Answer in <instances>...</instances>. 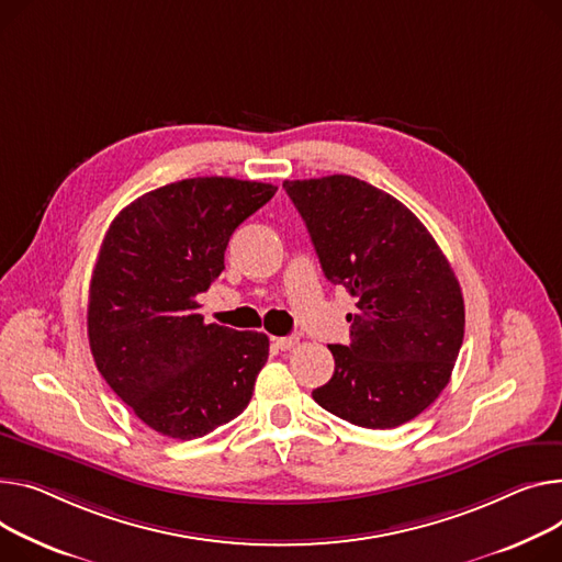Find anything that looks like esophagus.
Listing matches in <instances>:
<instances>
[{
	"label": "esophagus",
	"instance_id": "esophagus-1",
	"mask_svg": "<svg viewBox=\"0 0 562 562\" xmlns=\"http://www.w3.org/2000/svg\"><path fill=\"white\" fill-rule=\"evenodd\" d=\"M297 336L295 334H289V336H278V339H273V346L278 348V350H293L295 346H297Z\"/></svg>",
	"mask_w": 562,
	"mask_h": 562
}]
</instances>
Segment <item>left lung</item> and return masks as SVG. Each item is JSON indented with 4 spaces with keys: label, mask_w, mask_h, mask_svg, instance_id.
<instances>
[{
    "label": "left lung",
    "mask_w": 562,
    "mask_h": 562,
    "mask_svg": "<svg viewBox=\"0 0 562 562\" xmlns=\"http://www.w3.org/2000/svg\"><path fill=\"white\" fill-rule=\"evenodd\" d=\"M325 278L355 297L350 344L329 346L331 380L312 391L366 429L420 416L452 378L463 344L459 280L420 218L352 176L284 180Z\"/></svg>",
    "instance_id": "left-lung-1"
}]
</instances>
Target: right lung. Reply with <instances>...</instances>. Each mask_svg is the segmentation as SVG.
Here are the masks:
<instances>
[{
    "label": "right lung",
    "instance_id": "add662e5",
    "mask_svg": "<svg viewBox=\"0 0 562 562\" xmlns=\"http://www.w3.org/2000/svg\"><path fill=\"white\" fill-rule=\"evenodd\" d=\"M276 192L269 182L187 178L110 223L90 280V350L108 386L162 436L201 438L252 397L269 336L203 323L196 297L226 269L231 235Z\"/></svg>",
    "mask_w": 562,
    "mask_h": 562
}]
</instances>
